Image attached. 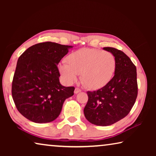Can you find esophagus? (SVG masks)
<instances>
[{
  "mask_svg": "<svg viewBox=\"0 0 156 156\" xmlns=\"http://www.w3.org/2000/svg\"><path fill=\"white\" fill-rule=\"evenodd\" d=\"M80 91H81V89H80L76 87V88L75 89V90H74V93H75V94H78L79 92H80Z\"/></svg>",
  "mask_w": 156,
  "mask_h": 156,
  "instance_id": "1",
  "label": "esophagus"
}]
</instances>
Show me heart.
I'll list each match as a JSON object with an SVG mask.
<instances>
[{
	"label": "heart",
	"mask_w": 156,
	"mask_h": 156,
	"mask_svg": "<svg viewBox=\"0 0 156 156\" xmlns=\"http://www.w3.org/2000/svg\"><path fill=\"white\" fill-rule=\"evenodd\" d=\"M66 62L59 66L65 80L73 83L80 74L82 83L91 89L107 85L116 69V59L112 52L91 48H82L71 53L66 58Z\"/></svg>",
	"instance_id": "obj_1"
}]
</instances>
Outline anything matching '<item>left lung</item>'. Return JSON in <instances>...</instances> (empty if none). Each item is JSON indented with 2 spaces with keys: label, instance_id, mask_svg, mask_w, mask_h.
<instances>
[{
  "label": "left lung",
  "instance_id": "8db88e82",
  "mask_svg": "<svg viewBox=\"0 0 156 156\" xmlns=\"http://www.w3.org/2000/svg\"><path fill=\"white\" fill-rule=\"evenodd\" d=\"M116 59L114 76L104 87L87 91L88 101L84 114L89 122L109 126L128 115L138 96L136 66L123 51L113 47H104Z\"/></svg>",
  "mask_w": 156,
  "mask_h": 156
}]
</instances>
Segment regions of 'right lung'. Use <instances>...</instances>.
Segmentation results:
<instances>
[{"label":"right lung","instance_id":"add662e5","mask_svg":"<svg viewBox=\"0 0 156 156\" xmlns=\"http://www.w3.org/2000/svg\"><path fill=\"white\" fill-rule=\"evenodd\" d=\"M72 46L52 42L34 44L18 60L12 94L16 107L27 119L36 123L56 120L63 102L75 88L60 83L57 65Z\"/></svg>","mask_w":156,"mask_h":156}]
</instances>
